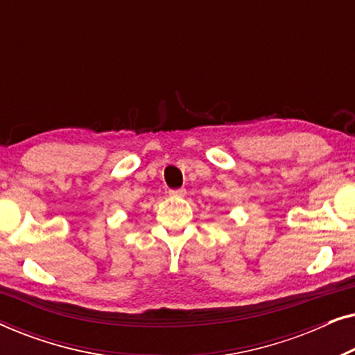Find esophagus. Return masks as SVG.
<instances>
[{"mask_svg": "<svg viewBox=\"0 0 355 355\" xmlns=\"http://www.w3.org/2000/svg\"><path fill=\"white\" fill-rule=\"evenodd\" d=\"M169 196L184 197V196H186V189H174V191H169Z\"/></svg>", "mask_w": 355, "mask_h": 355, "instance_id": "esophagus-1", "label": "esophagus"}]
</instances>
